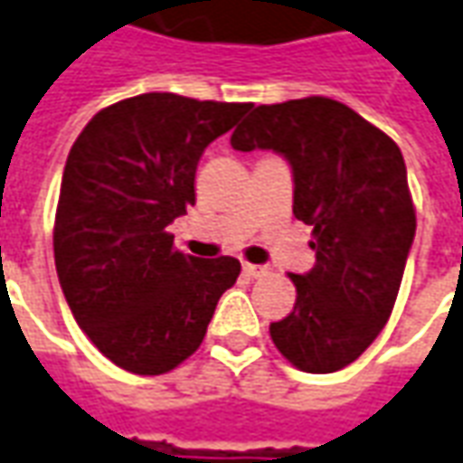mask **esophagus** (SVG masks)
I'll list each match as a JSON object with an SVG mask.
<instances>
[{
  "label": "esophagus",
  "mask_w": 463,
  "mask_h": 463,
  "mask_svg": "<svg viewBox=\"0 0 463 463\" xmlns=\"http://www.w3.org/2000/svg\"><path fill=\"white\" fill-rule=\"evenodd\" d=\"M243 273L248 279H260L269 273V266H256V263H243Z\"/></svg>",
  "instance_id": "34e87169"
}]
</instances>
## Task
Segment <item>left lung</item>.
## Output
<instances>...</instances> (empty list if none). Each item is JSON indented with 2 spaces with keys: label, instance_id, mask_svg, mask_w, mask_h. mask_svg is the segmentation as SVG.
Listing matches in <instances>:
<instances>
[{
  "label": "left lung",
  "instance_id": "8db88e82",
  "mask_svg": "<svg viewBox=\"0 0 463 463\" xmlns=\"http://www.w3.org/2000/svg\"><path fill=\"white\" fill-rule=\"evenodd\" d=\"M232 149H273L294 172V215L311 225L317 263L291 273L294 311L271 324L276 350L304 373H337L388 324L416 235L403 154L339 100L256 106Z\"/></svg>",
  "mask_w": 463,
  "mask_h": 463
}]
</instances>
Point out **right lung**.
<instances>
[{
  "mask_svg": "<svg viewBox=\"0 0 463 463\" xmlns=\"http://www.w3.org/2000/svg\"><path fill=\"white\" fill-rule=\"evenodd\" d=\"M250 103L141 93L99 111L68 154L55 269L75 322L113 364L162 375L203 345L241 260L187 256L169 222L194 205L210 141Z\"/></svg>",
  "mask_w": 463,
  "mask_h": 463,
  "instance_id": "obj_1",
  "label": "right lung"
}]
</instances>
